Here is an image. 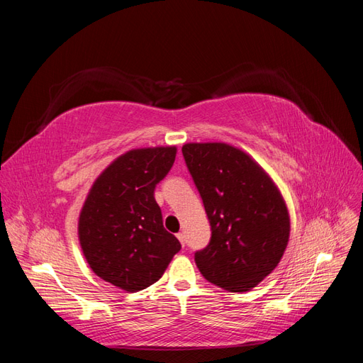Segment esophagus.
I'll list each match as a JSON object with an SVG mask.
<instances>
[{
  "mask_svg": "<svg viewBox=\"0 0 363 363\" xmlns=\"http://www.w3.org/2000/svg\"><path fill=\"white\" fill-rule=\"evenodd\" d=\"M177 238H179V240H180L182 247H184V242H186V236H184V233H179V235H177Z\"/></svg>",
  "mask_w": 363,
  "mask_h": 363,
  "instance_id": "esophagus-1",
  "label": "esophagus"
}]
</instances>
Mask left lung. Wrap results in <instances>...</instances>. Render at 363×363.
<instances>
[{
  "label": "left lung",
  "instance_id": "8db88e82",
  "mask_svg": "<svg viewBox=\"0 0 363 363\" xmlns=\"http://www.w3.org/2000/svg\"><path fill=\"white\" fill-rule=\"evenodd\" d=\"M211 223L208 245L195 252L203 277L230 292H248L277 268L289 242L286 201L248 152L225 142L182 147Z\"/></svg>",
  "mask_w": 363,
  "mask_h": 363
}]
</instances>
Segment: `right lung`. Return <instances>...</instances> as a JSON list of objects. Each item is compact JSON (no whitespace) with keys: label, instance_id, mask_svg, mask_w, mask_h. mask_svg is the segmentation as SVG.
I'll return each mask as SVG.
<instances>
[{"label":"right lung","instance_id":"add662e5","mask_svg":"<svg viewBox=\"0 0 363 363\" xmlns=\"http://www.w3.org/2000/svg\"><path fill=\"white\" fill-rule=\"evenodd\" d=\"M177 147L135 148L98 175L79 215L86 262L104 281L125 292L156 283L182 245L167 232L155 200Z\"/></svg>","mask_w":363,"mask_h":363}]
</instances>
